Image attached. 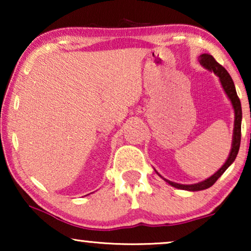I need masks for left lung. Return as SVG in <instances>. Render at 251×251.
Instances as JSON below:
<instances>
[{
	"mask_svg": "<svg viewBox=\"0 0 251 251\" xmlns=\"http://www.w3.org/2000/svg\"><path fill=\"white\" fill-rule=\"evenodd\" d=\"M199 61L200 64L203 66L205 70L214 72L215 75H217L219 78V82H221L223 90L225 91L226 96L231 101L233 111H234V128H233V137H232V147L231 151H229L228 157L227 160L225 161V163L219 168V169L216 171V173L210 176L207 179L199 181L197 184H190V185H185V184H178L175 183V181L168 180L166 178H163L161 175L157 173L155 170V173L159 175V176L162 178L164 181H167L168 184L171 185V186L179 188V190H185V191H190V192H197V191H202L205 190V188H209L212 186L216 183V180L218 179L219 177L222 176L223 174L225 173L226 169L231 166V164L234 162L236 155L239 153V149H240V142H241V121H242V108H241V102H240V99L236 95V90H235V85L234 82H233L231 75L227 73V71L225 70L222 65H219L217 61L215 60V58L211 56V54L208 53H202L199 56Z\"/></svg>",
	"mask_w": 251,
	"mask_h": 251,
	"instance_id": "left-lung-1",
	"label": "left lung"
}]
</instances>
